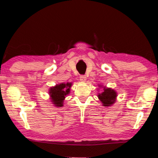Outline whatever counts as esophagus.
<instances>
[{"instance_id": "34e87169", "label": "esophagus", "mask_w": 158, "mask_h": 158, "mask_svg": "<svg viewBox=\"0 0 158 158\" xmlns=\"http://www.w3.org/2000/svg\"><path fill=\"white\" fill-rule=\"evenodd\" d=\"M80 81H81V82H86V77L85 76H80Z\"/></svg>"}]
</instances>
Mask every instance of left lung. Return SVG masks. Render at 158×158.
<instances>
[{"label": "left lung", "instance_id": "obj_1", "mask_svg": "<svg viewBox=\"0 0 158 158\" xmlns=\"http://www.w3.org/2000/svg\"><path fill=\"white\" fill-rule=\"evenodd\" d=\"M98 86L103 88V91L102 93H98V98L100 102L102 103V106L105 107L111 106L114 103L116 102L117 98V92L116 90L111 88H108L106 86H103V85L98 84ZM99 90V89H98Z\"/></svg>", "mask_w": 158, "mask_h": 158}]
</instances>
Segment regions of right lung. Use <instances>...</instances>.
<instances>
[{"label": "right lung", "mask_w": 158, "mask_h": 158, "mask_svg": "<svg viewBox=\"0 0 158 158\" xmlns=\"http://www.w3.org/2000/svg\"><path fill=\"white\" fill-rule=\"evenodd\" d=\"M72 86V82H67L56 84L55 86L49 88V98L55 107H62L64 106V101L67 95L69 94Z\"/></svg>", "instance_id": "add662e5"}]
</instances>
